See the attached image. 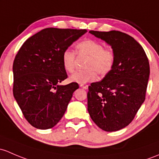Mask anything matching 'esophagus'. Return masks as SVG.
Listing matches in <instances>:
<instances>
[{
  "instance_id": "esophagus-1",
  "label": "esophagus",
  "mask_w": 159,
  "mask_h": 159,
  "mask_svg": "<svg viewBox=\"0 0 159 159\" xmlns=\"http://www.w3.org/2000/svg\"><path fill=\"white\" fill-rule=\"evenodd\" d=\"M80 88H83V89H88V86L87 84H80Z\"/></svg>"
}]
</instances>
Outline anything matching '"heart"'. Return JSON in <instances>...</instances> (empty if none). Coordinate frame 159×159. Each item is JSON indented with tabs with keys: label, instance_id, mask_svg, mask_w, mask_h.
I'll list each match as a JSON object with an SVG mask.
<instances>
[{
	"label": "heart",
	"instance_id": "1",
	"mask_svg": "<svg viewBox=\"0 0 159 159\" xmlns=\"http://www.w3.org/2000/svg\"><path fill=\"white\" fill-rule=\"evenodd\" d=\"M79 54L88 56L86 63L88 69L78 71L69 77L71 82L85 84L96 80L98 73L101 76L107 75L113 68L115 63V53L111 49L104 48L101 42L94 39H84L76 46ZM75 53L70 49L63 52L61 62L64 69L68 72H72L75 68Z\"/></svg>",
	"mask_w": 159,
	"mask_h": 159
}]
</instances>
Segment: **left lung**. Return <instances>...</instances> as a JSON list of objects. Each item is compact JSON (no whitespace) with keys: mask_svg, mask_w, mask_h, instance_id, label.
<instances>
[{"mask_svg":"<svg viewBox=\"0 0 159 159\" xmlns=\"http://www.w3.org/2000/svg\"><path fill=\"white\" fill-rule=\"evenodd\" d=\"M111 46L115 63L103 80L88 87V110L98 127L107 132L128 126L146 99L149 63L141 45L124 33L89 31Z\"/></svg>","mask_w":159,"mask_h":159,"instance_id":"1","label":"left lung"}]
</instances>
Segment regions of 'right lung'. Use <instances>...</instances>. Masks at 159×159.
<instances>
[{"mask_svg":"<svg viewBox=\"0 0 159 159\" xmlns=\"http://www.w3.org/2000/svg\"><path fill=\"white\" fill-rule=\"evenodd\" d=\"M86 30L46 28L23 44L13 65V97L26 120L35 128L56 126L66 113L77 83L66 79L61 56Z\"/></svg>","mask_w":159,"mask_h":159,"instance_id":"add662e5","label":"right lung"}]
</instances>
